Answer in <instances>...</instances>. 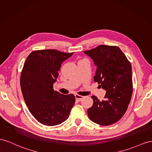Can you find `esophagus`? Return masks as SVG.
I'll use <instances>...</instances> for the list:
<instances>
[{
	"label": "esophagus",
	"mask_w": 152,
	"mask_h": 152,
	"mask_svg": "<svg viewBox=\"0 0 152 152\" xmlns=\"http://www.w3.org/2000/svg\"><path fill=\"white\" fill-rule=\"evenodd\" d=\"M75 97L77 101H80L81 99L83 98V96H81V95H75Z\"/></svg>",
	"instance_id": "esophagus-1"
}]
</instances>
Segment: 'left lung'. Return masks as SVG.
Instances as JSON below:
<instances>
[{
    "label": "left lung",
    "instance_id": "obj_1",
    "mask_svg": "<svg viewBox=\"0 0 152 152\" xmlns=\"http://www.w3.org/2000/svg\"><path fill=\"white\" fill-rule=\"evenodd\" d=\"M84 53L97 67L94 81L106 90L104 99L93 95L92 106L88 109L90 120L107 126L122 118L132 94V66L118 46L100 45Z\"/></svg>",
    "mask_w": 152,
    "mask_h": 152
}]
</instances>
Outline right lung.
Segmentation results:
<instances>
[{
  "instance_id": "right-lung-1",
  "label": "right lung",
  "mask_w": 152,
  "mask_h": 152,
  "mask_svg": "<svg viewBox=\"0 0 152 152\" xmlns=\"http://www.w3.org/2000/svg\"><path fill=\"white\" fill-rule=\"evenodd\" d=\"M73 53L55 50L32 51L21 71L20 86L25 102L39 122L54 126L66 121L75 102L72 94L63 95L53 90L58 71Z\"/></svg>"
}]
</instances>
